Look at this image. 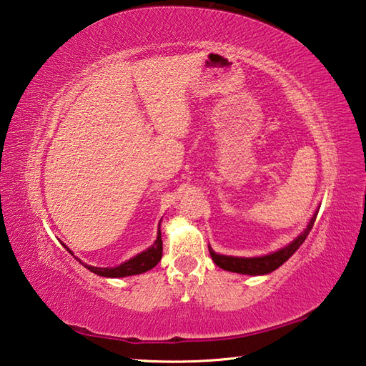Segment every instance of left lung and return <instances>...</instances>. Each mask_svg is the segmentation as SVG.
I'll return each instance as SVG.
<instances>
[{
	"instance_id": "1",
	"label": "left lung",
	"mask_w": 366,
	"mask_h": 366,
	"mask_svg": "<svg viewBox=\"0 0 366 366\" xmlns=\"http://www.w3.org/2000/svg\"><path fill=\"white\" fill-rule=\"evenodd\" d=\"M316 214H318V211H316L313 217L310 219V222H308L307 229L302 233H300L293 242H290L288 246L282 247L277 252H272V254H267V255H263V257H252V258L229 257V255H219V254H216L213 249L208 247L209 255H211V258H213V262L225 271L238 272V274H247V275L269 274V272L277 269V267H280L291 255L295 254V252L300 246H302V242L308 237V233H310L312 227L316 221Z\"/></svg>"
}]
</instances>
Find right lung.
Wrapping results in <instances>:
<instances>
[{
    "label": "right lung",
    "instance_id": "obj_1",
    "mask_svg": "<svg viewBox=\"0 0 366 366\" xmlns=\"http://www.w3.org/2000/svg\"><path fill=\"white\" fill-rule=\"evenodd\" d=\"M64 247L67 249V246H64ZM67 250L73 255V252L70 249H67ZM161 257H162V239H161V232L158 230V237H157L155 244L116 267L89 266V264H84L76 257L75 258L81 264H84L89 271L97 274V275H102V277H127V275H136V274H142V272L150 271L152 267H155L158 264Z\"/></svg>",
    "mask_w": 366,
    "mask_h": 366
}]
</instances>
